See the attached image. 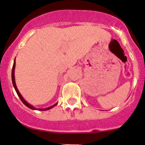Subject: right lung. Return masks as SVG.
Wrapping results in <instances>:
<instances>
[{"label":"right lung","mask_w":145,"mask_h":145,"mask_svg":"<svg viewBox=\"0 0 145 145\" xmlns=\"http://www.w3.org/2000/svg\"><path fill=\"white\" fill-rule=\"evenodd\" d=\"M15 66H16V61H15V60H14V65H13V68H12V71H11V79H12L13 85H14V88H15L16 93H17L18 95L19 98L20 99V100L22 101V103H23L24 104V105H26V106L28 107L29 108L31 109V110H40V111H45V110H50V109L53 108V107L55 106V105H56L57 104V103H55V105H52V106L49 107V108H44V109H37V108H34L33 106H32V105H30V104H29V103H27V102L26 101L24 100V99H23V97H22V95H21L20 92H19V91H18V88H17V86H16V81H15V76H14V70H15Z\"/></svg>","instance_id":"obj_1"}]
</instances>
